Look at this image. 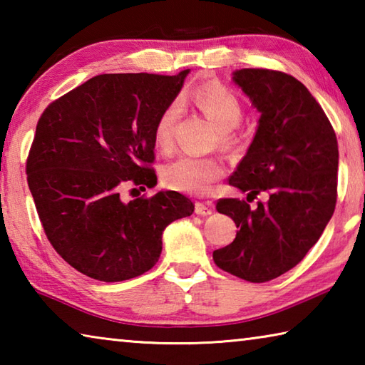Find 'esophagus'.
<instances>
[{
    "instance_id": "obj_1",
    "label": "esophagus",
    "mask_w": 365,
    "mask_h": 365,
    "mask_svg": "<svg viewBox=\"0 0 365 365\" xmlns=\"http://www.w3.org/2000/svg\"><path fill=\"white\" fill-rule=\"evenodd\" d=\"M195 212L197 215H209V214H212V205H209V202H196V205H195Z\"/></svg>"
}]
</instances>
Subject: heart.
Wrapping results in <instances>:
<instances>
[{"mask_svg":"<svg viewBox=\"0 0 365 365\" xmlns=\"http://www.w3.org/2000/svg\"><path fill=\"white\" fill-rule=\"evenodd\" d=\"M185 100L201 110L212 125L220 132V141L224 146H232L235 137L232 130L240 125L243 119V109L238 98L230 90L219 83H202L195 86ZM180 106L170 103L164 108L154 125V143L160 151H170L174 146V128ZM224 175V165L214 158L180 156L163 169V182L165 187L183 191V193L202 195L211 188V183Z\"/></svg>","mask_w":365,"mask_h":365,"instance_id":"heart-1","label":"heart"}]
</instances>
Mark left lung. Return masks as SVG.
<instances>
[{
	"instance_id": "8db88e82",
	"label": "left lung",
	"mask_w": 365,
	"mask_h": 365,
	"mask_svg": "<svg viewBox=\"0 0 365 365\" xmlns=\"http://www.w3.org/2000/svg\"><path fill=\"white\" fill-rule=\"evenodd\" d=\"M261 114L256 135L228 183L265 191L256 209L219 200L217 211L237 224V237L212 252L217 267L252 283L274 280L302 261L317 243L336 205L338 143L324 109L299 80L267 69L233 72Z\"/></svg>"
}]
</instances>
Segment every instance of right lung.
<instances>
[{
  "mask_svg": "<svg viewBox=\"0 0 365 365\" xmlns=\"http://www.w3.org/2000/svg\"><path fill=\"white\" fill-rule=\"evenodd\" d=\"M188 73H103L53 101L36 123L30 193L49 243L83 275L122 282L145 274L165 227L193 214L177 191L120 197L127 183L156 187L154 125Z\"/></svg>",
  "mask_w": 365,
  "mask_h": 365,
  "instance_id": "obj_1",
  "label": "right lung"
}]
</instances>
